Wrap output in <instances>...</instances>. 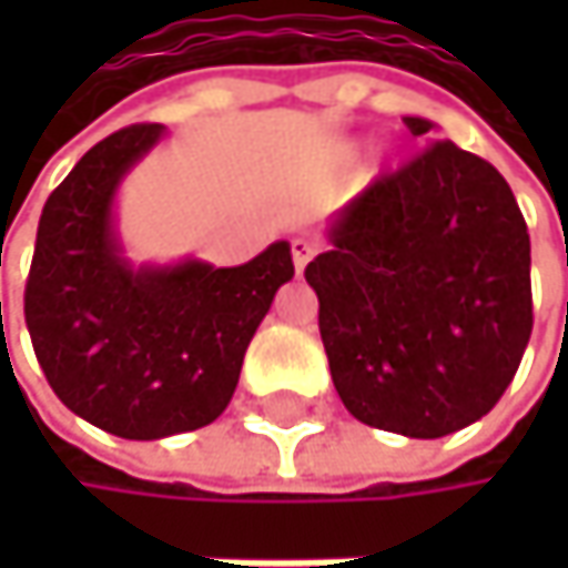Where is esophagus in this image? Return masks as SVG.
Masks as SVG:
<instances>
[{
    "label": "esophagus",
    "mask_w": 568,
    "mask_h": 568,
    "mask_svg": "<svg viewBox=\"0 0 568 568\" xmlns=\"http://www.w3.org/2000/svg\"><path fill=\"white\" fill-rule=\"evenodd\" d=\"M315 256V243L305 240V236H295L292 240V263H295V273H302L308 266V260Z\"/></svg>",
    "instance_id": "1"
}]
</instances>
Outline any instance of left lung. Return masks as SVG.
Masks as SVG:
<instances>
[{
    "instance_id": "obj_1",
    "label": "left lung",
    "mask_w": 568,
    "mask_h": 568,
    "mask_svg": "<svg viewBox=\"0 0 568 568\" xmlns=\"http://www.w3.org/2000/svg\"><path fill=\"white\" fill-rule=\"evenodd\" d=\"M430 134L424 118H404ZM305 266L342 404L368 427L444 437L510 388L532 332L529 233L484 158L430 141L328 226Z\"/></svg>"
}]
</instances>
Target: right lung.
I'll return each mask as SVG.
<instances>
[{"mask_svg":"<svg viewBox=\"0 0 568 568\" xmlns=\"http://www.w3.org/2000/svg\"><path fill=\"white\" fill-rule=\"evenodd\" d=\"M161 138L164 124H131L74 164L45 200L26 283V325L52 392L128 440L213 424L295 273L285 240L230 270L200 260L134 270L121 256L118 183Z\"/></svg>","mask_w":568,"mask_h":568,"instance_id":"obj_1","label":"right lung"}]
</instances>
